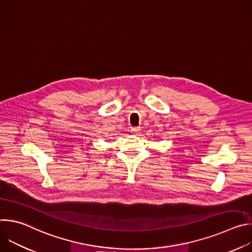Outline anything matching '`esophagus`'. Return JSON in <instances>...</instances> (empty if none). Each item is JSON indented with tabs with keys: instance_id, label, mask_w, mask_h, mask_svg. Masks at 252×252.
<instances>
[{
	"instance_id": "obj_1",
	"label": "esophagus",
	"mask_w": 252,
	"mask_h": 252,
	"mask_svg": "<svg viewBox=\"0 0 252 252\" xmlns=\"http://www.w3.org/2000/svg\"><path fill=\"white\" fill-rule=\"evenodd\" d=\"M139 130H140L139 127H131V132H132V133H136V132H138Z\"/></svg>"
}]
</instances>
